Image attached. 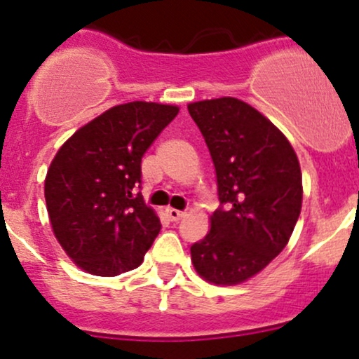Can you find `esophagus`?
Masks as SVG:
<instances>
[{"label":"esophagus","instance_id":"obj_1","mask_svg":"<svg viewBox=\"0 0 359 359\" xmlns=\"http://www.w3.org/2000/svg\"><path fill=\"white\" fill-rule=\"evenodd\" d=\"M167 215H168V218L172 222H179L180 218L186 217V211H180V210H175V208H167Z\"/></svg>","mask_w":359,"mask_h":359}]
</instances>
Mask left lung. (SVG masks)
Instances as JSON below:
<instances>
[{
    "mask_svg": "<svg viewBox=\"0 0 359 359\" xmlns=\"http://www.w3.org/2000/svg\"><path fill=\"white\" fill-rule=\"evenodd\" d=\"M215 165L218 199L210 232L191 246L206 282L237 285L255 277L287 246L303 205L297 154L284 134L237 97L187 104Z\"/></svg>",
    "mask_w": 359,
    "mask_h": 359,
    "instance_id": "left-lung-1",
    "label": "left lung"
}]
</instances>
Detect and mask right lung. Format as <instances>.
Wrapping results in <instances>:
<instances>
[{"label": "right lung", "instance_id": "1", "mask_svg": "<svg viewBox=\"0 0 359 359\" xmlns=\"http://www.w3.org/2000/svg\"><path fill=\"white\" fill-rule=\"evenodd\" d=\"M177 113L173 104H116L55 154L44 180L48 215L56 241L81 270L115 277L142 263L161 224L134 189L142 156Z\"/></svg>", "mask_w": 359, "mask_h": 359}]
</instances>
